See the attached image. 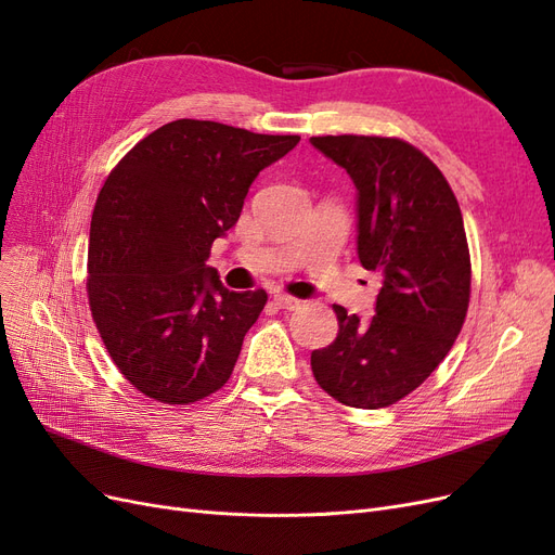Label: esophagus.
Here are the masks:
<instances>
[{
    "mask_svg": "<svg viewBox=\"0 0 555 555\" xmlns=\"http://www.w3.org/2000/svg\"><path fill=\"white\" fill-rule=\"evenodd\" d=\"M273 300H275V306L282 308V310H296V308H300V300L294 298V296H287V294H275Z\"/></svg>",
    "mask_w": 555,
    "mask_h": 555,
    "instance_id": "34e87169",
    "label": "esophagus"
}]
</instances>
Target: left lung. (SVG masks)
Returning a JSON list of instances; mask_svg holds the SVG:
<instances>
[{"instance_id":"8db88e82","label":"left lung","mask_w":555,"mask_h":555,"mask_svg":"<svg viewBox=\"0 0 555 555\" xmlns=\"http://www.w3.org/2000/svg\"><path fill=\"white\" fill-rule=\"evenodd\" d=\"M310 143L354 182L359 261L382 275L367 322L333 306L338 338L312 351V375L349 408H389L428 379L465 322L463 215L442 171L405 141L345 133Z\"/></svg>"}]
</instances>
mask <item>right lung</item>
<instances>
[{
    "mask_svg": "<svg viewBox=\"0 0 555 555\" xmlns=\"http://www.w3.org/2000/svg\"><path fill=\"white\" fill-rule=\"evenodd\" d=\"M298 141L176 120L106 178L90 224V310L117 371L147 398L188 405L231 377L268 296L229 292L206 261L259 171Z\"/></svg>",
    "mask_w": 555,
    "mask_h": 555,
    "instance_id": "1",
    "label": "right lung"
}]
</instances>
